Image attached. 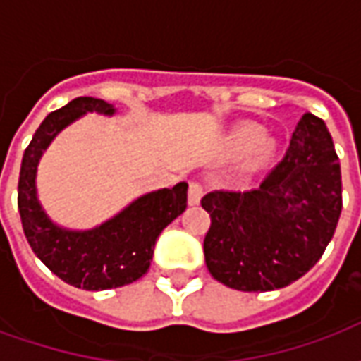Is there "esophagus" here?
I'll use <instances>...</instances> for the list:
<instances>
[{
  "label": "esophagus",
  "mask_w": 361,
  "mask_h": 361,
  "mask_svg": "<svg viewBox=\"0 0 361 361\" xmlns=\"http://www.w3.org/2000/svg\"><path fill=\"white\" fill-rule=\"evenodd\" d=\"M201 197H203V185H201L199 181H189L188 203L191 204V207H193V204H199Z\"/></svg>",
  "instance_id": "34e87169"
}]
</instances>
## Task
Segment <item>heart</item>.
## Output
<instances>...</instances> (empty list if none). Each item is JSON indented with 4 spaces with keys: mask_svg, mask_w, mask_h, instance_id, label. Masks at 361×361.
Segmentation results:
<instances>
[{
    "mask_svg": "<svg viewBox=\"0 0 361 361\" xmlns=\"http://www.w3.org/2000/svg\"><path fill=\"white\" fill-rule=\"evenodd\" d=\"M259 135H261V129L257 126L238 127L234 133H232V147H234L235 152H242V150L250 149L253 142H257L255 149H253V158L257 162H261V164H265V162H269L274 157L276 145L271 139H261V141H257Z\"/></svg>",
    "mask_w": 361,
    "mask_h": 361,
    "instance_id": "obj_1",
    "label": "heart"
}]
</instances>
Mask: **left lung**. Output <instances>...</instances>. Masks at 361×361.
I'll use <instances>...</instances> for the list:
<instances>
[{"label": "left lung", "mask_w": 361, "mask_h": 361, "mask_svg": "<svg viewBox=\"0 0 361 361\" xmlns=\"http://www.w3.org/2000/svg\"><path fill=\"white\" fill-rule=\"evenodd\" d=\"M203 251L212 279L269 292L303 276L333 240L342 211L341 164L325 121L303 114L282 162L251 191H211Z\"/></svg>", "instance_id": "1"}]
</instances>
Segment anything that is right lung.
Segmentation results:
<instances>
[{
  "label": "right lung",
  "mask_w": 361,
  "mask_h": 361,
  "mask_svg": "<svg viewBox=\"0 0 361 361\" xmlns=\"http://www.w3.org/2000/svg\"><path fill=\"white\" fill-rule=\"evenodd\" d=\"M87 111L114 116L116 108L100 98L81 96L48 114L36 129L20 164L19 212L36 257L56 276L82 290H110L131 284L149 271L157 238L188 207V183L139 197L92 230L54 224L36 195L38 162L54 137Z\"/></svg>",
  "instance_id": "add662e5"
}]
</instances>
